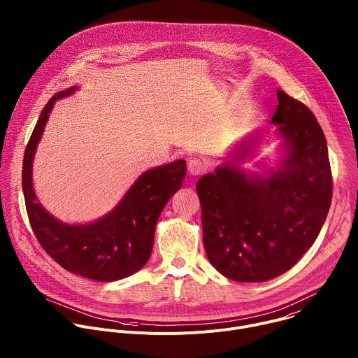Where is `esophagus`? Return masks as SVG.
I'll list each match as a JSON object with an SVG mask.
<instances>
[{"label": "esophagus", "mask_w": 358, "mask_h": 358, "mask_svg": "<svg viewBox=\"0 0 358 358\" xmlns=\"http://www.w3.org/2000/svg\"><path fill=\"white\" fill-rule=\"evenodd\" d=\"M203 170H206V163H203L202 160L199 159H191L188 162V171L189 174L192 176H199L201 173H203Z\"/></svg>", "instance_id": "1"}]
</instances>
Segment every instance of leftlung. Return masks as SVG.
Segmentation results:
<instances>
[{
  "mask_svg": "<svg viewBox=\"0 0 358 358\" xmlns=\"http://www.w3.org/2000/svg\"><path fill=\"white\" fill-rule=\"evenodd\" d=\"M271 123L283 159L268 174L241 169L259 137L196 182L202 239L211 265L236 282H266L289 271L316 241L333 195L327 141L301 101L278 89Z\"/></svg>",
  "mask_w": 358,
  "mask_h": 358,
  "instance_id": "8db88e82",
  "label": "left lung"
}]
</instances>
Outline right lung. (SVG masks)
I'll return each mask as SVG.
<instances>
[{"label": "right lung", "mask_w": 358, "mask_h": 358, "mask_svg": "<svg viewBox=\"0 0 358 358\" xmlns=\"http://www.w3.org/2000/svg\"><path fill=\"white\" fill-rule=\"evenodd\" d=\"M78 86L58 92L42 109L25 148L22 191L32 231L45 252L64 269L97 282H113L140 271L148 261L157 220L169 199L182 187L184 160L143 173L117 206L90 224L69 225L50 215L36 201L32 162L45 124L58 99Z\"/></svg>", "instance_id": "1"}]
</instances>
